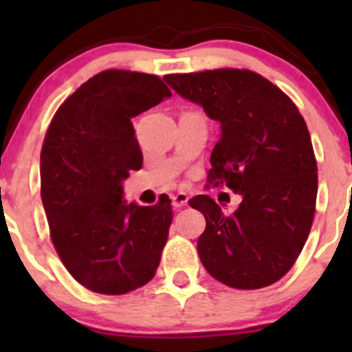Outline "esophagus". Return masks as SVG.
I'll list each match as a JSON object with an SVG mask.
<instances>
[{
    "label": "esophagus",
    "mask_w": 352,
    "mask_h": 352,
    "mask_svg": "<svg viewBox=\"0 0 352 352\" xmlns=\"http://www.w3.org/2000/svg\"><path fill=\"white\" fill-rule=\"evenodd\" d=\"M187 201H189V196H187L186 192H177L172 196V206L175 209L184 208V206L187 204Z\"/></svg>",
    "instance_id": "1"
}]
</instances>
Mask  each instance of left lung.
Wrapping results in <instances>:
<instances>
[{"instance_id": "obj_1", "label": "left lung", "mask_w": 352, "mask_h": 352, "mask_svg": "<svg viewBox=\"0 0 352 352\" xmlns=\"http://www.w3.org/2000/svg\"><path fill=\"white\" fill-rule=\"evenodd\" d=\"M165 81L219 122L208 182L242 196L233 216L209 196L189 201L206 218L197 240L202 265L236 289L279 281L307 242L317 201V162L300 110L248 69L168 74Z\"/></svg>"}]
</instances>
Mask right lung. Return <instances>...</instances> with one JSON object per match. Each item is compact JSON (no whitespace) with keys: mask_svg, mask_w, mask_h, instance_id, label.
<instances>
[{"mask_svg":"<svg viewBox=\"0 0 352 352\" xmlns=\"http://www.w3.org/2000/svg\"><path fill=\"white\" fill-rule=\"evenodd\" d=\"M172 97L155 74L107 69L59 107L41 153V192L51 239L80 285L126 294L151 281L172 206L127 204L124 180L143 166L131 119Z\"/></svg>","mask_w":352,"mask_h":352,"instance_id":"obj_1","label":"right lung"}]
</instances>
